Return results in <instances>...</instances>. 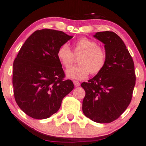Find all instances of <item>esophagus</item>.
I'll return each instance as SVG.
<instances>
[{"instance_id": "1", "label": "esophagus", "mask_w": 146, "mask_h": 146, "mask_svg": "<svg viewBox=\"0 0 146 146\" xmlns=\"http://www.w3.org/2000/svg\"><path fill=\"white\" fill-rule=\"evenodd\" d=\"M74 85L75 87H78L80 86V83L78 81H73Z\"/></svg>"}]
</instances>
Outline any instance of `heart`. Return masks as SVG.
Listing matches in <instances>:
<instances>
[{"instance_id":"obj_1","label":"heart","mask_w":146,"mask_h":146,"mask_svg":"<svg viewBox=\"0 0 146 146\" xmlns=\"http://www.w3.org/2000/svg\"><path fill=\"white\" fill-rule=\"evenodd\" d=\"M56 56L60 64L65 68L74 63V56H79V65L68 68L65 72L68 78L77 80L85 79L90 72L94 75L101 72L107 60V54L104 47L85 37L74 42L73 52L67 44H63L58 48Z\"/></svg>"}]
</instances>
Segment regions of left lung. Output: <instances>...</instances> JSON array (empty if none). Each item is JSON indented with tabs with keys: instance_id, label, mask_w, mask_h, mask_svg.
I'll use <instances>...</instances> for the list:
<instances>
[{
	"instance_id": "8db88e82",
	"label": "left lung",
	"mask_w": 146,
	"mask_h": 146,
	"mask_svg": "<svg viewBox=\"0 0 146 146\" xmlns=\"http://www.w3.org/2000/svg\"><path fill=\"white\" fill-rule=\"evenodd\" d=\"M104 44L107 60L104 69L81 87L86 91L83 114L93 121H114L128 107L135 86V65L122 39L113 32H96Z\"/></svg>"
}]
</instances>
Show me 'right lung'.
I'll use <instances>...</instances> for the list:
<instances>
[{
	"mask_svg": "<svg viewBox=\"0 0 146 146\" xmlns=\"http://www.w3.org/2000/svg\"><path fill=\"white\" fill-rule=\"evenodd\" d=\"M73 36L61 31L36 30L21 47L13 63L12 83L16 104L36 119L50 117L74 89L57 58L58 48Z\"/></svg>",
	"mask_w": 146,
	"mask_h": 146,
	"instance_id": "add662e5",
	"label": "right lung"
}]
</instances>
